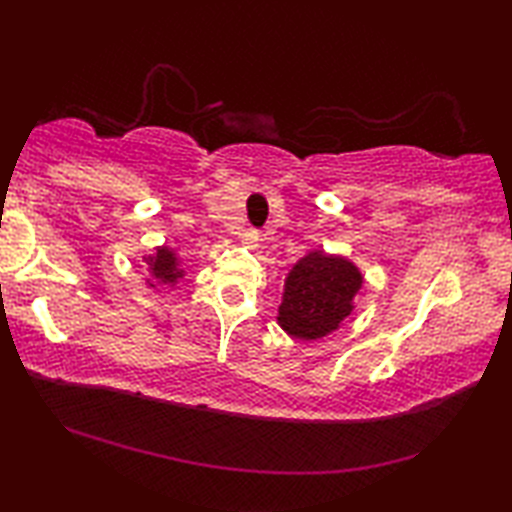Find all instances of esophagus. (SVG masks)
<instances>
[{
	"mask_svg": "<svg viewBox=\"0 0 512 512\" xmlns=\"http://www.w3.org/2000/svg\"><path fill=\"white\" fill-rule=\"evenodd\" d=\"M241 244L248 246V248H257V244H259V232H257L255 228L244 230V232H241Z\"/></svg>",
	"mask_w": 512,
	"mask_h": 512,
	"instance_id": "esophagus-1",
	"label": "esophagus"
}]
</instances>
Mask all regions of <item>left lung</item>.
I'll return each instance as SVG.
<instances>
[{
	"label": "left lung",
	"instance_id": "8db88e82",
	"mask_svg": "<svg viewBox=\"0 0 512 512\" xmlns=\"http://www.w3.org/2000/svg\"><path fill=\"white\" fill-rule=\"evenodd\" d=\"M361 282L359 268L348 259L314 250L287 275L277 323L296 339H323L350 316Z\"/></svg>",
	"mask_w": 512,
	"mask_h": 512
}]
</instances>
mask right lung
I'll return each instance as SVG.
<instances>
[{"label":"right lung","instance_id":"1","mask_svg":"<svg viewBox=\"0 0 512 512\" xmlns=\"http://www.w3.org/2000/svg\"><path fill=\"white\" fill-rule=\"evenodd\" d=\"M146 264L151 268V287H155V282L158 284H173L178 280V277H183V268L178 266V257L173 250H169L167 246H162L155 250L151 257H144Z\"/></svg>","mask_w":512,"mask_h":512}]
</instances>
